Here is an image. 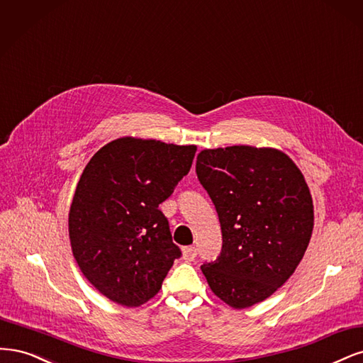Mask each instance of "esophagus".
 Wrapping results in <instances>:
<instances>
[{"instance_id":"obj_1","label":"esophagus","mask_w":363,"mask_h":363,"mask_svg":"<svg viewBox=\"0 0 363 363\" xmlns=\"http://www.w3.org/2000/svg\"><path fill=\"white\" fill-rule=\"evenodd\" d=\"M196 255H197V250H196V247H191V245H189V247H184V249H182V258H184L186 262L194 261Z\"/></svg>"}]
</instances>
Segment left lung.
I'll list each match as a JSON object with an SVG mask.
<instances>
[{"label": "left lung", "mask_w": 363, "mask_h": 363, "mask_svg": "<svg viewBox=\"0 0 363 363\" xmlns=\"http://www.w3.org/2000/svg\"><path fill=\"white\" fill-rule=\"evenodd\" d=\"M197 178L218 214L223 245L203 264L209 288L235 309L270 297L296 272L313 229L301 172L272 147L229 146L197 155Z\"/></svg>", "instance_id": "1"}]
</instances>
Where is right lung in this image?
<instances>
[{
	"label": "right lung",
	"mask_w": 363,
	"mask_h": 363,
	"mask_svg": "<svg viewBox=\"0 0 363 363\" xmlns=\"http://www.w3.org/2000/svg\"><path fill=\"white\" fill-rule=\"evenodd\" d=\"M196 149L122 137L87 162L69 209V238L79 270L111 301L143 305L182 255L158 206L190 172Z\"/></svg>",
	"instance_id": "add662e5"
}]
</instances>
